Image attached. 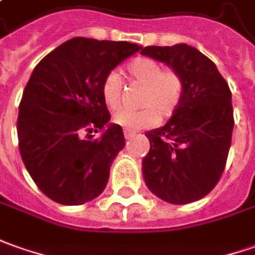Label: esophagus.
<instances>
[{
	"label": "esophagus",
	"mask_w": 255,
	"mask_h": 255,
	"mask_svg": "<svg viewBox=\"0 0 255 255\" xmlns=\"http://www.w3.org/2000/svg\"><path fill=\"white\" fill-rule=\"evenodd\" d=\"M134 135H135V132H132V131H127V129L124 131V136H126V139H131Z\"/></svg>",
	"instance_id": "esophagus-1"
}]
</instances>
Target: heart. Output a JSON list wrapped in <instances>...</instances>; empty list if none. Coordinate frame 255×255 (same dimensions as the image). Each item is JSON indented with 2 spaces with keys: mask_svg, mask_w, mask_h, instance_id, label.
Segmentation results:
<instances>
[{
  "mask_svg": "<svg viewBox=\"0 0 255 255\" xmlns=\"http://www.w3.org/2000/svg\"><path fill=\"white\" fill-rule=\"evenodd\" d=\"M129 77L145 85L142 92L141 110L119 109L113 114V121L127 131L155 126L159 116L164 119L176 112L184 93V81L176 69L163 68L156 60L139 57L127 67ZM123 81L117 71H110L102 81L100 92L105 103L116 109L121 102Z\"/></svg>",
  "mask_w": 255,
  "mask_h": 255,
  "instance_id": "1",
  "label": "heart"
}]
</instances>
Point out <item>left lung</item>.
Wrapping results in <instances>:
<instances>
[{"label": "left lung", "mask_w": 255, "mask_h": 255, "mask_svg": "<svg viewBox=\"0 0 255 255\" xmlns=\"http://www.w3.org/2000/svg\"><path fill=\"white\" fill-rule=\"evenodd\" d=\"M176 69L184 93L170 120L146 132L150 142L142 159L145 184L160 200L183 205L212 191L225 170L232 143V92L214 62L186 43L141 50Z\"/></svg>", "instance_id": "8db88e82"}]
</instances>
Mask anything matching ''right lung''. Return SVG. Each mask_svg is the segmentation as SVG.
I'll list each match as a JSON object with an SVG mask.
<instances>
[{
    "instance_id": "1",
    "label": "right lung",
    "mask_w": 255,
    "mask_h": 255,
    "mask_svg": "<svg viewBox=\"0 0 255 255\" xmlns=\"http://www.w3.org/2000/svg\"><path fill=\"white\" fill-rule=\"evenodd\" d=\"M128 41L75 37L33 69L19 105V152L36 186L62 205H82L107 186L110 166L124 145L112 124L102 81L141 50ZM102 131L99 138L90 132Z\"/></svg>"
}]
</instances>
